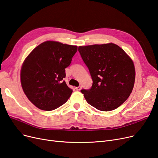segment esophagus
<instances>
[{
    "instance_id": "34e87169",
    "label": "esophagus",
    "mask_w": 158,
    "mask_h": 158,
    "mask_svg": "<svg viewBox=\"0 0 158 158\" xmlns=\"http://www.w3.org/2000/svg\"><path fill=\"white\" fill-rule=\"evenodd\" d=\"M76 89L78 90V91H80V90H81V86L77 87V88H76Z\"/></svg>"
}]
</instances>
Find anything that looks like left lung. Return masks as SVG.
Listing matches in <instances>:
<instances>
[{"label": "left lung", "mask_w": 158, "mask_h": 158, "mask_svg": "<svg viewBox=\"0 0 158 158\" xmlns=\"http://www.w3.org/2000/svg\"><path fill=\"white\" fill-rule=\"evenodd\" d=\"M78 51L93 80L91 89L81 90L86 101L97 110L105 112L122 105L135 84L132 59L113 43L79 46Z\"/></svg>", "instance_id": "left-lung-1"}]
</instances>
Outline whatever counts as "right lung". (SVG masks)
<instances>
[{"label": "right lung", "instance_id": "1", "mask_svg": "<svg viewBox=\"0 0 158 158\" xmlns=\"http://www.w3.org/2000/svg\"><path fill=\"white\" fill-rule=\"evenodd\" d=\"M77 46L46 41L27 57L21 69V83L29 100L40 110H55L66 102L73 90L63 80L65 69Z\"/></svg>", "mask_w": 158, "mask_h": 158}]
</instances>
